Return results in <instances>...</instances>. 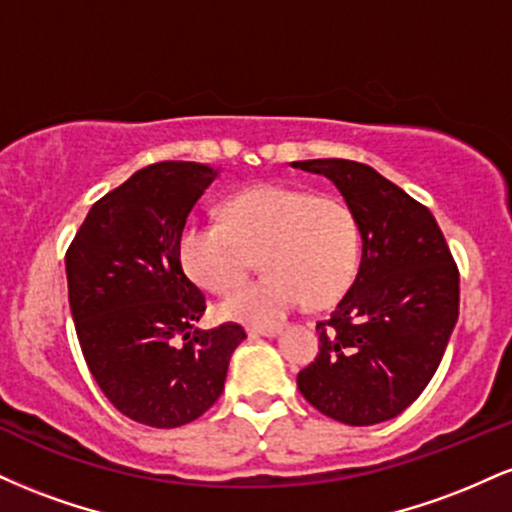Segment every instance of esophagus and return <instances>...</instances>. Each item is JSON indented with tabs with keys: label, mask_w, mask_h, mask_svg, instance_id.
Returning <instances> with one entry per match:
<instances>
[{
	"label": "esophagus",
	"mask_w": 512,
	"mask_h": 512,
	"mask_svg": "<svg viewBox=\"0 0 512 512\" xmlns=\"http://www.w3.org/2000/svg\"><path fill=\"white\" fill-rule=\"evenodd\" d=\"M281 327H248V337L257 339V337H279Z\"/></svg>",
	"instance_id": "1"
}]
</instances>
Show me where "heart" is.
<instances>
[{
    "label": "heart",
    "mask_w": 512,
    "mask_h": 512,
    "mask_svg": "<svg viewBox=\"0 0 512 512\" xmlns=\"http://www.w3.org/2000/svg\"><path fill=\"white\" fill-rule=\"evenodd\" d=\"M269 274L219 303V315L269 327L301 308L330 305L354 284L361 236L351 209L337 197H315L289 185H257L226 202V221L190 219L180 233V262L209 291L243 281L260 252Z\"/></svg>",
    "instance_id": "heart-1"
}]
</instances>
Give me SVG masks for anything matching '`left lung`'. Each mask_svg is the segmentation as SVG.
<instances>
[{
  "label": "left lung",
  "mask_w": 512,
  "mask_h": 512,
  "mask_svg": "<svg viewBox=\"0 0 512 512\" xmlns=\"http://www.w3.org/2000/svg\"><path fill=\"white\" fill-rule=\"evenodd\" d=\"M334 182L361 233L358 274L330 320L320 354L298 373L317 411L349 426L395 419L424 392L460 315V274L424 204L366 163L293 161Z\"/></svg>",
  "instance_id": "left-lung-1"
}]
</instances>
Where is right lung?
Returning a JSON list of instances; mask_svg holds the SVG:
<instances>
[{
  "mask_svg": "<svg viewBox=\"0 0 512 512\" xmlns=\"http://www.w3.org/2000/svg\"><path fill=\"white\" fill-rule=\"evenodd\" d=\"M221 168L146 166L103 199L67 250L69 305L88 370L113 407L154 428L190 424L219 399L245 330H199L202 291L180 264L187 216Z\"/></svg>",
  "mask_w": 512,
  "mask_h": 512,
  "instance_id": "add662e5",
  "label": "right lung"
}]
</instances>
